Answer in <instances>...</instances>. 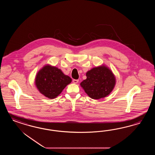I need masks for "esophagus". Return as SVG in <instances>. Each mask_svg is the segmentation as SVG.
<instances>
[{"instance_id": "esophagus-1", "label": "esophagus", "mask_w": 155, "mask_h": 155, "mask_svg": "<svg viewBox=\"0 0 155 155\" xmlns=\"http://www.w3.org/2000/svg\"><path fill=\"white\" fill-rule=\"evenodd\" d=\"M73 83L74 84H77L78 82V81H79V80H73Z\"/></svg>"}]
</instances>
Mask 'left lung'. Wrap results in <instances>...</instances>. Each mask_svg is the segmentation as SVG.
<instances>
[{
    "mask_svg": "<svg viewBox=\"0 0 155 155\" xmlns=\"http://www.w3.org/2000/svg\"><path fill=\"white\" fill-rule=\"evenodd\" d=\"M87 78L80 85L85 93L94 99L104 98L114 89L116 80L112 71L105 65L91 69L86 73Z\"/></svg>",
    "mask_w": 155,
    "mask_h": 155,
    "instance_id": "1",
    "label": "left lung"
}]
</instances>
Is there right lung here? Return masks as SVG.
I'll list each match as a JSON object with an SVG mask.
<instances>
[{"label":"right lung","mask_w":155,"mask_h":155,"mask_svg":"<svg viewBox=\"0 0 155 155\" xmlns=\"http://www.w3.org/2000/svg\"><path fill=\"white\" fill-rule=\"evenodd\" d=\"M71 79L60 69L49 65L44 66L38 71L35 84L40 93L49 99H53L61 93Z\"/></svg>","instance_id":"right-lung-1"}]
</instances>
